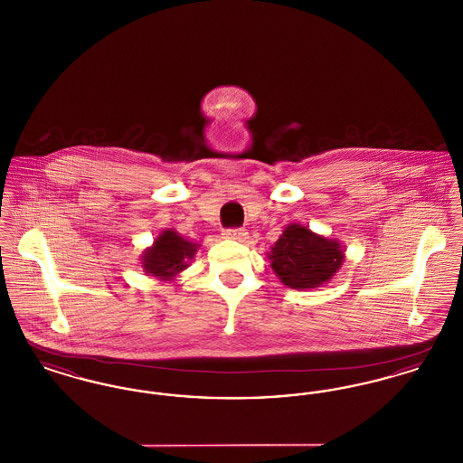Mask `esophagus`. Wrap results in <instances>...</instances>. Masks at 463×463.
Wrapping results in <instances>:
<instances>
[{"instance_id":"34e87169","label":"esophagus","mask_w":463,"mask_h":463,"mask_svg":"<svg viewBox=\"0 0 463 463\" xmlns=\"http://www.w3.org/2000/svg\"><path fill=\"white\" fill-rule=\"evenodd\" d=\"M223 238L225 240H234V241H246L248 232H246V229H241V227H232V229L223 231Z\"/></svg>"}]
</instances>
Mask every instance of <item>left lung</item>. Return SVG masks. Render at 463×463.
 Returning <instances> with one entry per match:
<instances>
[{
  "mask_svg": "<svg viewBox=\"0 0 463 463\" xmlns=\"http://www.w3.org/2000/svg\"><path fill=\"white\" fill-rule=\"evenodd\" d=\"M270 265L289 288H317L331 279L344 262L336 241L310 232L307 227L291 223L272 246Z\"/></svg>",
  "mask_w": 463,
  "mask_h": 463,
  "instance_id": "1",
  "label": "left lung"
}]
</instances>
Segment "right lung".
Masks as SVG:
<instances>
[{
  "instance_id": "right-lung-1",
  "label": "right lung",
  "mask_w": 463,
  "mask_h": 463,
  "mask_svg": "<svg viewBox=\"0 0 463 463\" xmlns=\"http://www.w3.org/2000/svg\"><path fill=\"white\" fill-rule=\"evenodd\" d=\"M196 253V244L185 241L175 231H165L142 257L146 272L168 279L185 269V260H191Z\"/></svg>"
}]
</instances>
